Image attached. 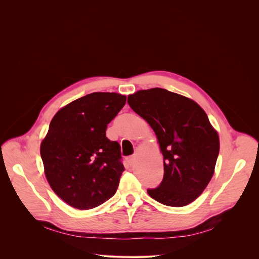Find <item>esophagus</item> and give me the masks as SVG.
<instances>
[{
	"label": "esophagus",
	"instance_id": "34e87169",
	"mask_svg": "<svg viewBox=\"0 0 259 259\" xmlns=\"http://www.w3.org/2000/svg\"><path fill=\"white\" fill-rule=\"evenodd\" d=\"M127 162L128 164L130 165V166H132L134 162H135V156H129V157H127Z\"/></svg>",
	"mask_w": 259,
	"mask_h": 259
}]
</instances>
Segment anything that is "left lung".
<instances>
[{
  "instance_id": "1",
  "label": "left lung",
  "mask_w": 259,
  "mask_h": 259,
  "mask_svg": "<svg viewBox=\"0 0 259 259\" xmlns=\"http://www.w3.org/2000/svg\"><path fill=\"white\" fill-rule=\"evenodd\" d=\"M128 104L152 128L164 156V179L148 194L170 207L191 203L210 183L220 152L207 113L193 100L162 88L130 94Z\"/></svg>"
}]
</instances>
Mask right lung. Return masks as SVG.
I'll return each instance as SVG.
<instances>
[{
	"label": "right lung",
	"instance_id": "add662e5",
	"mask_svg": "<svg viewBox=\"0 0 259 259\" xmlns=\"http://www.w3.org/2000/svg\"><path fill=\"white\" fill-rule=\"evenodd\" d=\"M126 95L93 92L61 108L40 143L47 182L68 205L89 210L111 198L125 168L120 147L106 137L107 125Z\"/></svg>",
	"mask_w": 259,
	"mask_h": 259
}]
</instances>
